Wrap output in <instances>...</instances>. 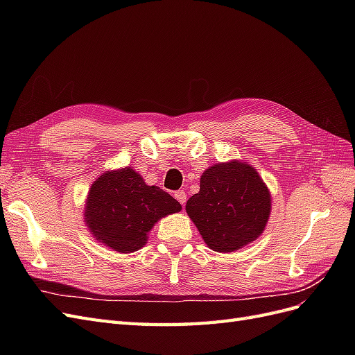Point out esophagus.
Instances as JSON below:
<instances>
[{"label":"esophagus","instance_id":"esophagus-1","mask_svg":"<svg viewBox=\"0 0 355 355\" xmlns=\"http://www.w3.org/2000/svg\"><path fill=\"white\" fill-rule=\"evenodd\" d=\"M175 198L182 204V206H185V202H187V194H185V191H176V192H175Z\"/></svg>","mask_w":355,"mask_h":355}]
</instances>
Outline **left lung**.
<instances>
[{"mask_svg":"<svg viewBox=\"0 0 355 355\" xmlns=\"http://www.w3.org/2000/svg\"><path fill=\"white\" fill-rule=\"evenodd\" d=\"M187 213L211 250L230 253L254 241L271 213V194L257 171L234 159L209 167Z\"/></svg>","mask_w":355,"mask_h":355,"instance_id":"1","label":"left lung"}]
</instances>
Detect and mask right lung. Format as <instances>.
<instances>
[{
  "instance_id": "obj_1",
  "label": "right lung",
  "mask_w": 355,
  "mask_h": 355,
  "mask_svg": "<svg viewBox=\"0 0 355 355\" xmlns=\"http://www.w3.org/2000/svg\"><path fill=\"white\" fill-rule=\"evenodd\" d=\"M182 210L166 191L149 187L132 167L110 170L96 179L85 201L84 220L93 237L120 253H132L148 241L154 225Z\"/></svg>"
}]
</instances>
